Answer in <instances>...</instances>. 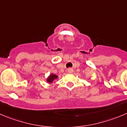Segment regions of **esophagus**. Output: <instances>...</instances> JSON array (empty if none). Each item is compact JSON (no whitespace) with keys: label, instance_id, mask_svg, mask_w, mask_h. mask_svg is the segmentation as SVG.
<instances>
[{"label":"esophagus","instance_id":"1","mask_svg":"<svg viewBox=\"0 0 127 127\" xmlns=\"http://www.w3.org/2000/svg\"><path fill=\"white\" fill-rule=\"evenodd\" d=\"M67 72H68L69 73H72V72H73V69H72V68H69L68 69H67Z\"/></svg>","mask_w":127,"mask_h":127}]
</instances>
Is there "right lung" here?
Listing matches in <instances>:
<instances>
[{"instance_id":"obj_1","label":"right lung","mask_w":127,"mask_h":127,"mask_svg":"<svg viewBox=\"0 0 127 127\" xmlns=\"http://www.w3.org/2000/svg\"><path fill=\"white\" fill-rule=\"evenodd\" d=\"M58 77V76H56V74H50V76H49V77H48L47 82H49V83H51V82H53V81L54 80L56 79Z\"/></svg>"}]
</instances>
